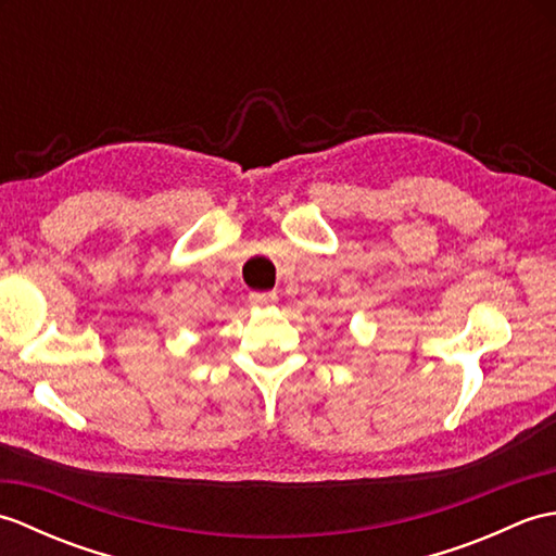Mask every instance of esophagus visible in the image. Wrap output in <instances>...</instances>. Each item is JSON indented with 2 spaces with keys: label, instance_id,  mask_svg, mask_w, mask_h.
<instances>
[{
  "label": "esophagus",
  "instance_id": "34e87169",
  "mask_svg": "<svg viewBox=\"0 0 556 556\" xmlns=\"http://www.w3.org/2000/svg\"><path fill=\"white\" fill-rule=\"evenodd\" d=\"M248 301H251L253 308H269V305L277 303V293L275 291H253L251 296H248Z\"/></svg>",
  "mask_w": 556,
  "mask_h": 556
}]
</instances>
